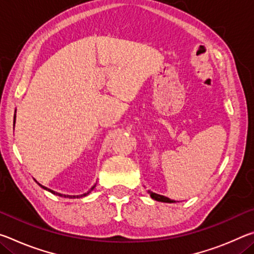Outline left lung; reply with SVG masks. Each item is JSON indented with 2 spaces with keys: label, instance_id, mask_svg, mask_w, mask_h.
I'll list each match as a JSON object with an SVG mask.
<instances>
[{
  "label": "left lung",
  "instance_id": "left-lung-1",
  "mask_svg": "<svg viewBox=\"0 0 254 254\" xmlns=\"http://www.w3.org/2000/svg\"><path fill=\"white\" fill-rule=\"evenodd\" d=\"M149 192H150V196H151L154 200L163 201V203H175L173 199H169L168 197H165L162 195H158V194H156V192H152V191H149Z\"/></svg>",
  "mask_w": 254,
  "mask_h": 254
}]
</instances>
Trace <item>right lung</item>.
<instances>
[{
	"mask_svg": "<svg viewBox=\"0 0 254 254\" xmlns=\"http://www.w3.org/2000/svg\"><path fill=\"white\" fill-rule=\"evenodd\" d=\"M13 123H15V117H14V122ZM39 186L40 187H42V188H44V189H46V190H49L50 192H53V194L54 195H58V196H60V197H69V198H76V197H78V196H66V195H63V194H59V192H56V191H54V190H51V189H48V188H47V187H45V186H42V185H40L39 184ZM95 186H96V185H94V186L91 188V189H89V190L87 191V192H85V194H83V195H80V197H83V196H86V195H88L89 194V192H91L92 190H93V189L94 188H95Z\"/></svg>",
	"mask_w": 254,
	"mask_h": 254,
	"instance_id": "right-lung-1",
	"label": "right lung"
}]
</instances>
